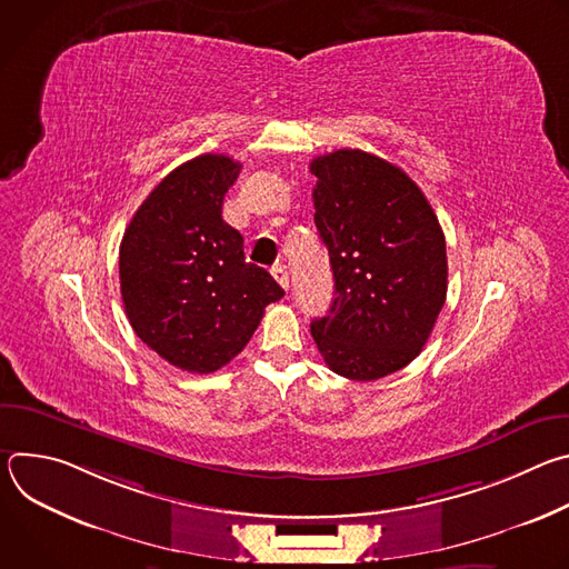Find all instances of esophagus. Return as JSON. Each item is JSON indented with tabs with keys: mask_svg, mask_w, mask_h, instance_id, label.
Wrapping results in <instances>:
<instances>
[{
	"mask_svg": "<svg viewBox=\"0 0 569 569\" xmlns=\"http://www.w3.org/2000/svg\"><path fill=\"white\" fill-rule=\"evenodd\" d=\"M272 277L277 279V283L283 288V290H288L290 288V277H288V270H286V266H272Z\"/></svg>",
	"mask_w": 569,
	"mask_h": 569,
	"instance_id": "34e87169",
	"label": "esophagus"
}]
</instances>
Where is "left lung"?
<instances>
[{
  "label": "left lung",
  "instance_id": "obj_1",
  "mask_svg": "<svg viewBox=\"0 0 569 569\" xmlns=\"http://www.w3.org/2000/svg\"><path fill=\"white\" fill-rule=\"evenodd\" d=\"M315 224L329 250L336 299L312 319L331 371L378 380L428 342L448 292L441 224L417 182L391 161L342 148L310 161Z\"/></svg>",
  "mask_w": 569,
  "mask_h": 569
}]
</instances>
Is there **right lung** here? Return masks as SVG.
<instances>
[{"instance_id": "add662e5", "label": "right lung", "mask_w": 569, "mask_h": 569, "mask_svg": "<svg viewBox=\"0 0 569 569\" xmlns=\"http://www.w3.org/2000/svg\"><path fill=\"white\" fill-rule=\"evenodd\" d=\"M240 171L227 154H200L161 180L132 216L119 252L126 315L157 356L189 373L233 360L283 297L248 263L242 236L222 220Z\"/></svg>"}]
</instances>
